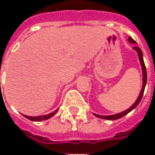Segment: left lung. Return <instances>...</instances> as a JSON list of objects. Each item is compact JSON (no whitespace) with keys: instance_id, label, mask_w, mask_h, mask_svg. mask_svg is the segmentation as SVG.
I'll return each mask as SVG.
<instances>
[{"instance_id":"8db88e82","label":"left lung","mask_w":155,"mask_h":155,"mask_svg":"<svg viewBox=\"0 0 155 155\" xmlns=\"http://www.w3.org/2000/svg\"><path fill=\"white\" fill-rule=\"evenodd\" d=\"M128 41L130 43H133V44H135L136 42L134 41V39H132L131 37L128 38ZM134 50L137 51V54L139 56V59H140V63L141 64V68H142V78H143V84H142V89L140 91V95L138 97V98L136 99L135 103H134L129 109H128L127 110L123 111V112H121V113H118V114H116V115H112V116H100V115H97V114H94V116H96L98 118H101V119H105V120H116V119H120L121 117L124 116L125 115H127L128 113H129L130 111L134 110L135 107H137V105L140 104V100L142 98V96H143V93H144V90H145V86H146L147 84V71H146V66H145V64H144V60H143V54H142V51L140 50V48L138 46H134Z\"/></svg>"}]
</instances>
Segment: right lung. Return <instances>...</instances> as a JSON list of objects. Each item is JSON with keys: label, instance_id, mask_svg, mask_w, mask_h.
I'll return each instance as SVG.
<instances>
[{"label": "right lung", "instance_id": "obj_1", "mask_svg": "<svg viewBox=\"0 0 155 155\" xmlns=\"http://www.w3.org/2000/svg\"><path fill=\"white\" fill-rule=\"evenodd\" d=\"M58 110H56L55 111H53V112H51L50 114H48V115H45V116H24L27 118V119H29V120H31V121H33V122H40V121H44V120H47V119H49V118H51V116H53L55 114H56L57 112H58Z\"/></svg>", "mask_w": 155, "mask_h": 155}]
</instances>
